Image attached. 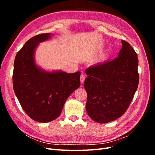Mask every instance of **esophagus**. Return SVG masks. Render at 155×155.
Masks as SVG:
<instances>
[{
    "mask_svg": "<svg viewBox=\"0 0 155 155\" xmlns=\"http://www.w3.org/2000/svg\"><path fill=\"white\" fill-rule=\"evenodd\" d=\"M85 76L84 74H81V76H80V80H81V83L83 84L84 83V81H85Z\"/></svg>",
    "mask_w": 155,
    "mask_h": 155,
    "instance_id": "34e87169",
    "label": "esophagus"
}]
</instances>
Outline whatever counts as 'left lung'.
Masks as SVG:
<instances>
[{"mask_svg":"<svg viewBox=\"0 0 155 155\" xmlns=\"http://www.w3.org/2000/svg\"><path fill=\"white\" fill-rule=\"evenodd\" d=\"M118 57L93 65L86 70V110L97 123L116 120L127 110L139 83L138 59L129 43L121 40Z\"/></svg>","mask_w":155,"mask_h":155,"instance_id":"1","label":"left lung"}]
</instances>
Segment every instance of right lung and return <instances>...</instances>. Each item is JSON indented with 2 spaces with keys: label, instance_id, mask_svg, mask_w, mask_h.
<instances>
[{
  "label": "right lung",
  "instance_id": "right-lung-1",
  "mask_svg": "<svg viewBox=\"0 0 155 155\" xmlns=\"http://www.w3.org/2000/svg\"><path fill=\"white\" fill-rule=\"evenodd\" d=\"M51 35L48 33L31 37L18 51L14 61V92L28 116L41 123L57 118L68 97L80 87V72H47L36 66L35 49Z\"/></svg>",
  "mask_w": 155,
  "mask_h": 155
}]
</instances>
